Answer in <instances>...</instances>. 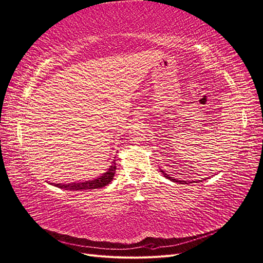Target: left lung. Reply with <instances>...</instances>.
Returning a JSON list of instances; mask_svg holds the SVG:
<instances>
[{"label": "left lung", "instance_id": "left-lung-1", "mask_svg": "<svg viewBox=\"0 0 263 263\" xmlns=\"http://www.w3.org/2000/svg\"><path fill=\"white\" fill-rule=\"evenodd\" d=\"M160 172L163 174V177H166L167 179H169L170 181H172V182H177V183H180V184H187V181H180V180H176L174 178H171L170 176H168V174L164 172V171H162L161 169H160ZM206 180V179H205ZM194 182V181H193ZM199 182H201V181H199ZM192 183V182H191Z\"/></svg>", "mask_w": 263, "mask_h": 263}]
</instances>
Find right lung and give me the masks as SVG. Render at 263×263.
I'll use <instances>...</instances> for the list:
<instances>
[{"label": "right lung", "instance_id": "obj_1", "mask_svg": "<svg viewBox=\"0 0 263 263\" xmlns=\"http://www.w3.org/2000/svg\"><path fill=\"white\" fill-rule=\"evenodd\" d=\"M116 162L112 161V164L109 167L105 173H103L100 178L94 179L92 181H85V182H74V183H68V184H55L54 186L60 189L70 190V191H83V190H94V189H102L112 181L115 172H116ZM53 184V183H51Z\"/></svg>", "mask_w": 263, "mask_h": 263}]
</instances>
